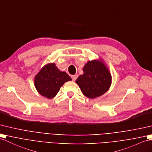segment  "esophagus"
Masks as SVG:
<instances>
[{"instance_id": "esophagus-1", "label": "esophagus", "mask_w": 152, "mask_h": 152, "mask_svg": "<svg viewBox=\"0 0 152 152\" xmlns=\"http://www.w3.org/2000/svg\"><path fill=\"white\" fill-rule=\"evenodd\" d=\"M77 77H78V75H73V76L72 77V78L73 80L75 81V80L77 79Z\"/></svg>"}]
</instances>
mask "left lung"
I'll use <instances>...</instances> for the list:
<instances>
[{"label": "left lung", "instance_id": "8db88e82", "mask_svg": "<svg viewBox=\"0 0 152 152\" xmlns=\"http://www.w3.org/2000/svg\"><path fill=\"white\" fill-rule=\"evenodd\" d=\"M84 73L75 80L83 94L90 99L104 94L109 90L112 75L101 59L88 61L83 69Z\"/></svg>", "mask_w": 152, "mask_h": 152}]
</instances>
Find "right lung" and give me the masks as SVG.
I'll return each instance as SVG.
<instances>
[{"label":"right lung","instance_id":"obj_1","mask_svg":"<svg viewBox=\"0 0 152 152\" xmlns=\"http://www.w3.org/2000/svg\"><path fill=\"white\" fill-rule=\"evenodd\" d=\"M72 80L65 72H61L55 63L45 65L35 77V86L42 96L48 99L55 97L66 82Z\"/></svg>","mask_w":152,"mask_h":152}]
</instances>
